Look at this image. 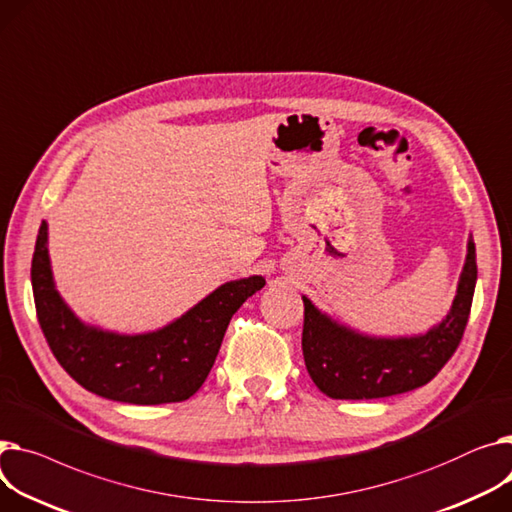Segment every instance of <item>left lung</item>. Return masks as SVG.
<instances>
[{
	"mask_svg": "<svg viewBox=\"0 0 512 512\" xmlns=\"http://www.w3.org/2000/svg\"><path fill=\"white\" fill-rule=\"evenodd\" d=\"M478 280L473 238L449 315L426 333L374 337L321 313L302 296V354L313 383L331 399H379L414 391L432 381L457 350Z\"/></svg>",
	"mask_w": 512,
	"mask_h": 512,
	"instance_id": "1",
	"label": "left lung"
}]
</instances>
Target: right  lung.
<instances>
[{
	"instance_id": "add662e5",
	"label": "right lung",
	"mask_w": 512,
	"mask_h": 512,
	"mask_svg": "<svg viewBox=\"0 0 512 512\" xmlns=\"http://www.w3.org/2000/svg\"><path fill=\"white\" fill-rule=\"evenodd\" d=\"M47 222L34 245L30 280L47 344L70 377L105 399L158 405L189 399L208 379L232 315L265 286L249 276L216 288L193 309L150 333L88 325L59 296L49 259Z\"/></svg>"
}]
</instances>
